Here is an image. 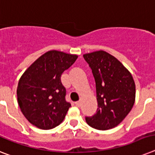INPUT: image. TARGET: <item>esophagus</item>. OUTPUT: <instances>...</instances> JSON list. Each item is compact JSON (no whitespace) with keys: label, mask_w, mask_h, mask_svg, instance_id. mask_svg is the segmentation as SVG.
I'll return each instance as SVG.
<instances>
[{"label":"esophagus","mask_w":155,"mask_h":155,"mask_svg":"<svg viewBox=\"0 0 155 155\" xmlns=\"http://www.w3.org/2000/svg\"><path fill=\"white\" fill-rule=\"evenodd\" d=\"M75 104L76 105L77 107H80V101H77V102H75Z\"/></svg>","instance_id":"1"}]
</instances>
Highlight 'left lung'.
<instances>
[{
  "instance_id": "left-lung-1",
  "label": "left lung",
  "mask_w": 155,
  "mask_h": 155,
  "mask_svg": "<svg viewBox=\"0 0 155 155\" xmlns=\"http://www.w3.org/2000/svg\"><path fill=\"white\" fill-rule=\"evenodd\" d=\"M92 71L96 87V114L86 117L90 127L109 130L129 114L135 101V84L131 74L119 60L104 51L84 55Z\"/></svg>"
}]
</instances>
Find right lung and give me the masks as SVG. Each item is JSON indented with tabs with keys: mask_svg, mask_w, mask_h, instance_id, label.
I'll use <instances>...</instances> for the list:
<instances>
[{
	"mask_svg": "<svg viewBox=\"0 0 155 155\" xmlns=\"http://www.w3.org/2000/svg\"><path fill=\"white\" fill-rule=\"evenodd\" d=\"M77 58V55L48 51L21 75L16 90L17 101L21 112L32 125L49 130L64 119L71 104L65 99L66 89L60 77Z\"/></svg>",
	"mask_w": 155,
	"mask_h": 155,
	"instance_id": "right-lung-1",
	"label": "right lung"
}]
</instances>
